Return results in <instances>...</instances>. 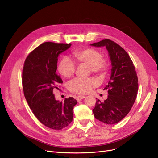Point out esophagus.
I'll return each mask as SVG.
<instances>
[{
    "instance_id": "esophagus-1",
    "label": "esophagus",
    "mask_w": 158,
    "mask_h": 158,
    "mask_svg": "<svg viewBox=\"0 0 158 158\" xmlns=\"http://www.w3.org/2000/svg\"><path fill=\"white\" fill-rule=\"evenodd\" d=\"M84 98H85V96L80 95V96H77L76 97V99H77V101H80V100H81V99Z\"/></svg>"
}]
</instances>
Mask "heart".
Instances as JSON below:
<instances>
[{"instance_id": "1", "label": "heart", "mask_w": 158, "mask_h": 158, "mask_svg": "<svg viewBox=\"0 0 158 158\" xmlns=\"http://www.w3.org/2000/svg\"><path fill=\"white\" fill-rule=\"evenodd\" d=\"M75 63L78 66L87 65L90 73L103 77L106 74L109 63L102 57L101 52L96 49L88 48L75 50L72 52ZM58 71L65 78H71L76 71V65L69 59L64 58L61 60L58 66ZM98 85V81L93 78H76L70 82L69 91L78 94H85Z\"/></svg>"}]
</instances>
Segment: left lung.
Returning <instances> with one entry per match:
<instances>
[{"label": "left lung", "instance_id": "obj_1", "mask_svg": "<svg viewBox=\"0 0 158 158\" xmlns=\"http://www.w3.org/2000/svg\"><path fill=\"white\" fill-rule=\"evenodd\" d=\"M93 46H106L109 51L112 73L108 85V98L102 102H96L93 112L95 118L109 125L118 123L131 110L136 100L138 80L134 65L125 50L114 41L105 39L91 44Z\"/></svg>", "mask_w": 158, "mask_h": 158}]
</instances>
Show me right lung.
<instances>
[{
    "instance_id": "1",
    "label": "right lung",
    "mask_w": 158,
    "mask_h": 158,
    "mask_svg": "<svg viewBox=\"0 0 158 158\" xmlns=\"http://www.w3.org/2000/svg\"><path fill=\"white\" fill-rule=\"evenodd\" d=\"M71 46V43H42L28 55L22 69V87L30 109L40 123L53 130L71 123L77 103L73 97L59 102L52 93L63 83L56 73L58 56Z\"/></svg>"
}]
</instances>
